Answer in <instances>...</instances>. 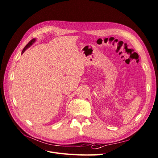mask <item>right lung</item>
Returning a JSON list of instances; mask_svg holds the SVG:
<instances>
[{
	"instance_id": "1",
	"label": "right lung",
	"mask_w": 158,
	"mask_h": 158,
	"mask_svg": "<svg viewBox=\"0 0 158 158\" xmlns=\"http://www.w3.org/2000/svg\"><path fill=\"white\" fill-rule=\"evenodd\" d=\"M35 41V39H33V40H31L29 43H28V44L25 46V47H24V48H23V50H22V53H23V52H24L27 48H28V47H30L32 44H33V42H34Z\"/></svg>"
}]
</instances>
